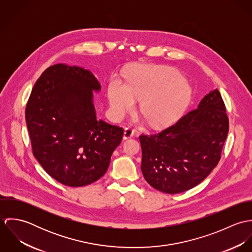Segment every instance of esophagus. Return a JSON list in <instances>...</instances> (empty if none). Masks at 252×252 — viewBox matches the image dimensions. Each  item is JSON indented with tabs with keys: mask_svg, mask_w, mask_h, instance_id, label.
Returning <instances> with one entry per match:
<instances>
[{
	"mask_svg": "<svg viewBox=\"0 0 252 252\" xmlns=\"http://www.w3.org/2000/svg\"><path fill=\"white\" fill-rule=\"evenodd\" d=\"M133 136H134V130H133L131 127L125 128V130H124V135H123L124 140L130 139V138H132Z\"/></svg>",
	"mask_w": 252,
	"mask_h": 252,
	"instance_id": "34e87169",
	"label": "esophagus"
}]
</instances>
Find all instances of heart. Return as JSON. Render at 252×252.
<instances>
[{"instance_id": "b5f03b06", "label": "heart", "mask_w": 252, "mask_h": 252, "mask_svg": "<svg viewBox=\"0 0 252 252\" xmlns=\"http://www.w3.org/2000/svg\"><path fill=\"white\" fill-rule=\"evenodd\" d=\"M108 98L112 113L122 117L133 109L136 99L146 121L154 127L175 121L188 105L191 89L180 72L162 66L143 65L129 73L126 83L113 76L108 84Z\"/></svg>"}]
</instances>
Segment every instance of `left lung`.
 Here are the masks:
<instances>
[{
	"label": "left lung",
	"instance_id": "1",
	"mask_svg": "<svg viewBox=\"0 0 252 252\" xmlns=\"http://www.w3.org/2000/svg\"><path fill=\"white\" fill-rule=\"evenodd\" d=\"M228 131L226 108L215 89L174 125L156 134L140 136L144 179L153 188L168 194L195 187L218 164Z\"/></svg>",
	"mask_w": 252,
	"mask_h": 252
}]
</instances>
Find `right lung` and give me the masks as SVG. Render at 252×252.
<instances>
[{
	"label": "right lung",
	"mask_w": 252,
	"mask_h": 252,
	"mask_svg": "<svg viewBox=\"0 0 252 252\" xmlns=\"http://www.w3.org/2000/svg\"><path fill=\"white\" fill-rule=\"evenodd\" d=\"M101 84L88 70L56 64L36 80L25 117L33 154L60 183L78 187L101 179L123 128L98 120L93 90Z\"/></svg>",
	"instance_id": "1"
}]
</instances>
